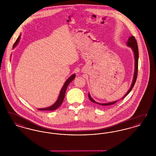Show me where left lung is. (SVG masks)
Masks as SVG:
<instances>
[{
  "instance_id": "left-lung-1",
  "label": "left lung",
  "mask_w": 156,
  "mask_h": 156,
  "mask_svg": "<svg viewBox=\"0 0 156 156\" xmlns=\"http://www.w3.org/2000/svg\"><path fill=\"white\" fill-rule=\"evenodd\" d=\"M127 45L128 46H129L130 47L132 48V50L134 52V76L133 79V81L132 83V85H131V87L129 89V90L127 91V92L125 94V96H123V97L120 99H123L125 97H126L129 93L132 90V89H133V88L134 85L136 83V79H137V73H138V59H139V50H138V45H137V43L136 41V40L135 39V38L134 36H131V37H129L128 40H127ZM88 97H89V99L90 100V101H92V102L95 103V104H97V105H101V106H111L112 105H113V104H116L119 100L118 101H113V102H109V103H105V104H101V103H99V102H97L95 101H94L91 97L90 95H89V94H88Z\"/></svg>"
}]
</instances>
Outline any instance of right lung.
Instances as JSON below:
<instances>
[{"mask_svg":"<svg viewBox=\"0 0 156 156\" xmlns=\"http://www.w3.org/2000/svg\"><path fill=\"white\" fill-rule=\"evenodd\" d=\"M20 36L17 38V40L16 41V42L15 43V44L13 45V47H15L16 45H17V43H19V40H20ZM75 78V74L72 75L67 81L65 82L64 85H63L62 89L60 91V93H59V97L57 99V101L53 104L52 105H51V106H49V107H47V108H42V109H38V110L39 111H54L55 109H57L59 106L62 104V102H63V100L64 99V97H65V94H66V89H67V87H68V85H69V83L72 81Z\"/></svg>","mask_w":156,"mask_h":156,"instance_id":"right-lung-1","label":"right lung"}]
</instances>
